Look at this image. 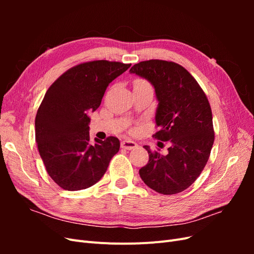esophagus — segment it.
<instances>
[{
  "label": "esophagus",
  "instance_id": "34e87169",
  "mask_svg": "<svg viewBox=\"0 0 254 254\" xmlns=\"http://www.w3.org/2000/svg\"><path fill=\"white\" fill-rule=\"evenodd\" d=\"M121 146H122V148L130 150V149H133V148L137 147V144H136L135 142H133V141L125 140V141H123V142L121 143Z\"/></svg>",
  "mask_w": 254,
  "mask_h": 254
}]
</instances>
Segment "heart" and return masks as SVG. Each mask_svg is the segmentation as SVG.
I'll use <instances>...</instances> for the list:
<instances>
[{
    "label": "heart",
    "mask_w": 254,
    "mask_h": 254,
    "mask_svg": "<svg viewBox=\"0 0 254 254\" xmlns=\"http://www.w3.org/2000/svg\"><path fill=\"white\" fill-rule=\"evenodd\" d=\"M134 83H144V84H149L147 81H146L145 79H136L134 81Z\"/></svg>",
    "instance_id": "1"
}]
</instances>
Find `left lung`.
Returning a JSON list of instances; mask_svg holds the SVG:
<instances>
[{"label":"left lung","mask_w":254,"mask_h":254,"mask_svg":"<svg viewBox=\"0 0 254 254\" xmlns=\"http://www.w3.org/2000/svg\"><path fill=\"white\" fill-rule=\"evenodd\" d=\"M130 73L155 87L158 131L152 136L171 143L166 156L144 146L149 160L140 176L160 194H178L196 181L210 157L215 134L209 99L190 72L173 61H141Z\"/></svg>","instance_id":"left-lung-1"}]
</instances>
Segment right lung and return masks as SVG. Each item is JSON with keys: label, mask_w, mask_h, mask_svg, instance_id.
<instances>
[{"label": "right lung", "mask_w": 254, "mask_h": 254, "mask_svg": "<svg viewBox=\"0 0 254 254\" xmlns=\"http://www.w3.org/2000/svg\"><path fill=\"white\" fill-rule=\"evenodd\" d=\"M130 64L94 60L68 68L52 83L37 111L35 135L47 172L66 190L88 189L101 180L120 141H91L88 112L102 103L109 83Z\"/></svg>", "instance_id": "add662e5"}]
</instances>
